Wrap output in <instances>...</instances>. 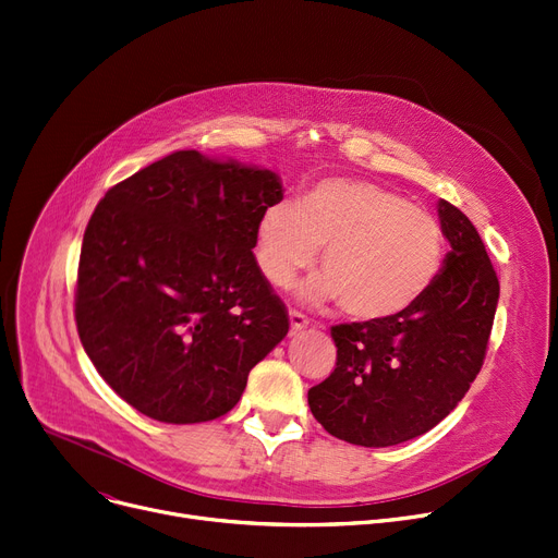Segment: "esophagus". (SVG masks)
I'll return each mask as SVG.
<instances>
[{
  "label": "esophagus",
  "instance_id": "1",
  "mask_svg": "<svg viewBox=\"0 0 558 558\" xmlns=\"http://www.w3.org/2000/svg\"><path fill=\"white\" fill-rule=\"evenodd\" d=\"M289 323H291V331H301V329H305L310 325V318L305 314H301V312L291 310L289 312Z\"/></svg>",
  "mask_w": 558,
  "mask_h": 558
}]
</instances>
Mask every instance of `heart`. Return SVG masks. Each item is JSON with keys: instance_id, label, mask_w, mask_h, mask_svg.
<instances>
[{"instance_id": "b5f03b06", "label": "heart", "mask_w": 558, "mask_h": 558, "mask_svg": "<svg viewBox=\"0 0 558 558\" xmlns=\"http://www.w3.org/2000/svg\"><path fill=\"white\" fill-rule=\"evenodd\" d=\"M323 251V271L303 289L314 303L341 301L356 320L411 310L444 263V231L424 208L375 181L323 179L299 202L280 199L257 219L255 259L287 287Z\"/></svg>"}]
</instances>
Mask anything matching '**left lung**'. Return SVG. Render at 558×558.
Segmentation results:
<instances>
[{
  "instance_id": "8db88e82",
  "label": "left lung",
  "mask_w": 558,
  "mask_h": 558,
  "mask_svg": "<svg viewBox=\"0 0 558 558\" xmlns=\"http://www.w3.org/2000/svg\"><path fill=\"white\" fill-rule=\"evenodd\" d=\"M437 213L451 251L435 282L392 318L333 325L337 367L307 392L318 424L356 447H392L437 426L485 361L498 276L469 217L447 199Z\"/></svg>"
}]
</instances>
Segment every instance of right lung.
Listing matches in <instances>:
<instances>
[{
	"mask_svg": "<svg viewBox=\"0 0 558 558\" xmlns=\"http://www.w3.org/2000/svg\"><path fill=\"white\" fill-rule=\"evenodd\" d=\"M276 172L179 150L109 189L85 229L76 325L98 375L166 424L227 415L289 331L253 255Z\"/></svg>",
	"mask_w": 558,
	"mask_h": 558,
	"instance_id": "add662e5",
	"label": "right lung"
}]
</instances>
